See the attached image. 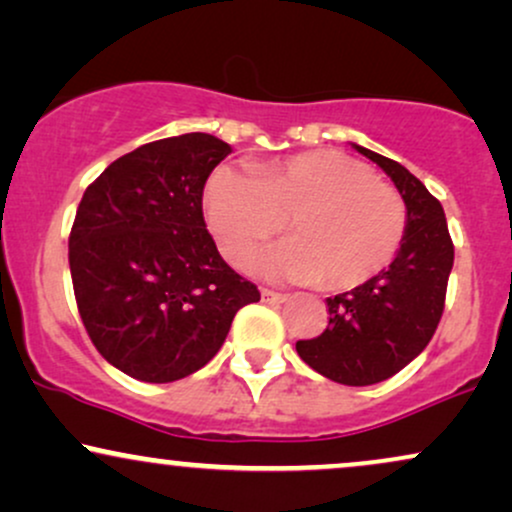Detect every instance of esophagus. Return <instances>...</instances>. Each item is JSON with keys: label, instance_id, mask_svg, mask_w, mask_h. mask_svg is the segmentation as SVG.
Returning a JSON list of instances; mask_svg holds the SVG:
<instances>
[{"label": "esophagus", "instance_id": "esophagus-1", "mask_svg": "<svg viewBox=\"0 0 512 512\" xmlns=\"http://www.w3.org/2000/svg\"><path fill=\"white\" fill-rule=\"evenodd\" d=\"M262 300H264V303H269V305H281V303H286L288 295L269 291V288H262Z\"/></svg>", "mask_w": 512, "mask_h": 512}]
</instances>
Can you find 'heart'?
I'll return each instance as SVG.
<instances>
[{"label":"heart","mask_w":512,"mask_h":512,"mask_svg":"<svg viewBox=\"0 0 512 512\" xmlns=\"http://www.w3.org/2000/svg\"><path fill=\"white\" fill-rule=\"evenodd\" d=\"M207 226L236 267L283 226V240L257 262L269 276L315 281L324 291H353L384 272L408 229V207L360 159L312 150L252 171L219 166L202 190ZM289 221H285V217Z\"/></svg>","instance_id":"obj_1"}]
</instances>
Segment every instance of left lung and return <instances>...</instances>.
I'll use <instances>...</instances> for the list:
<instances>
[{
    "mask_svg": "<svg viewBox=\"0 0 512 512\" xmlns=\"http://www.w3.org/2000/svg\"><path fill=\"white\" fill-rule=\"evenodd\" d=\"M391 176L408 207V229L389 269L326 298L329 326L295 350L322 377L369 386L393 377L427 348L446 303L453 240L441 202L403 164L353 145Z\"/></svg>",
    "mask_w": 512,
    "mask_h": 512,
    "instance_id": "left-lung-1",
    "label": "left lung"
}]
</instances>
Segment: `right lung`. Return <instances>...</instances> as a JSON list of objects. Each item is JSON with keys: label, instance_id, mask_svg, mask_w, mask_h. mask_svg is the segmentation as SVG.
I'll use <instances>...</instances> for the list:
<instances>
[{"label": "right lung", "instance_id": "right-lung-1", "mask_svg": "<svg viewBox=\"0 0 512 512\" xmlns=\"http://www.w3.org/2000/svg\"><path fill=\"white\" fill-rule=\"evenodd\" d=\"M231 145L209 133L155 140L107 166L80 200L69 267L80 319L109 365L169 384L205 367L255 283L221 260L202 190Z\"/></svg>", "mask_w": 512, "mask_h": 512}]
</instances>
